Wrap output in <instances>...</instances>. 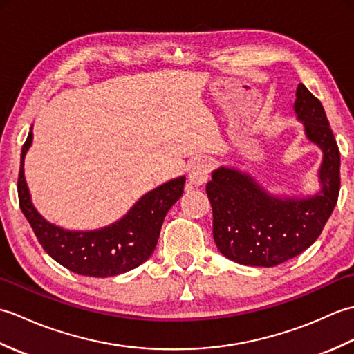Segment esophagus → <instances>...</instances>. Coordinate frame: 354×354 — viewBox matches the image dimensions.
<instances>
[{"label": "esophagus", "instance_id": "34e87169", "mask_svg": "<svg viewBox=\"0 0 354 354\" xmlns=\"http://www.w3.org/2000/svg\"><path fill=\"white\" fill-rule=\"evenodd\" d=\"M209 173H212V162L208 160H199L198 162L193 164V167L189 173V181L193 185H202L207 183Z\"/></svg>", "mask_w": 354, "mask_h": 354}]
</instances>
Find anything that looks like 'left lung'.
<instances>
[{"mask_svg": "<svg viewBox=\"0 0 354 354\" xmlns=\"http://www.w3.org/2000/svg\"><path fill=\"white\" fill-rule=\"evenodd\" d=\"M295 112L307 138L324 153L315 196L277 198L250 175L227 167L214 170L207 184L217 250L240 265L272 268L297 257L319 237L337 202L339 149L321 102L303 84L297 88Z\"/></svg>", "mask_w": 354, "mask_h": 354, "instance_id": "left-lung-1", "label": "left lung"}]
</instances>
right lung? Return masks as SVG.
<instances>
[{
	"label": "right lung",
	"mask_w": 354,
	"mask_h": 354,
	"mask_svg": "<svg viewBox=\"0 0 354 354\" xmlns=\"http://www.w3.org/2000/svg\"><path fill=\"white\" fill-rule=\"evenodd\" d=\"M33 133L21 150L18 198L22 213L39 243L59 265L86 277H114L145 263L152 255L164 217L183 196L185 178H176L146 193L126 216L100 230L68 231L47 222L36 212L24 178V156Z\"/></svg>",
	"instance_id": "add662e5"
}]
</instances>
